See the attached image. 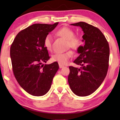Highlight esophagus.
<instances>
[{"label":"esophagus","instance_id":"34e87169","mask_svg":"<svg viewBox=\"0 0 120 120\" xmlns=\"http://www.w3.org/2000/svg\"><path fill=\"white\" fill-rule=\"evenodd\" d=\"M59 67H60V68H64V65H61V64H59Z\"/></svg>","mask_w":120,"mask_h":120}]
</instances>
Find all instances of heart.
<instances>
[{
	"instance_id": "b5f03b06",
	"label": "heart",
	"mask_w": 120,
	"mask_h": 120,
	"mask_svg": "<svg viewBox=\"0 0 120 120\" xmlns=\"http://www.w3.org/2000/svg\"><path fill=\"white\" fill-rule=\"evenodd\" d=\"M57 34L60 37L66 39L67 46L74 50L80 48L83 44L82 38L79 36H74L75 33L68 27H62L57 32ZM53 38L52 35L49 34L44 39V44L45 48L49 51H51ZM73 56L71 51L69 50L63 53L56 52L52 56V60L54 62H58L60 64H65Z\"/></svg>"
}]
</instances>
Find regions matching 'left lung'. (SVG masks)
<instances>
[{"label":"left lung","mask_w":120,"mask_h":120,"mask_svg":"<svg viewBox=\"0 0 120 120\" xmlns=\"http://www.w3.org/2000/svg\"><path fill=\"white\" fill-rule=\"evenodd\" d=\"M82 29L85 45L78 50L79 56L74 63L79 68L70 66L68 81L77 96H89L98 89L107 74L110 49L105 36L97 27L83 22L71 24Z\"/></svg>","instance_id":"1"}]
</instances>
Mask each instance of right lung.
Returning a JSON list of instances; mask_svg holds the SVG:
<instances>
[{"label": "right lung", "instance_id": "1", "mask_svg": "<svg viewBox=\"0 0 120 120\" xmlns=\"http://www.w3.org/2000/svg\"><path fill=\"white\" fill-rule=\"evenodd\" d=\"M58 24H33L19 32L11 46L15 77L21 87L32 96H42L47 93L59 69L56 62L43 64L50 59L44 39Z\"/></svg>", "mask_w": 120, "mask_h": 120}]
</instances>
